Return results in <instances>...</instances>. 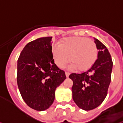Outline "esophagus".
<instances>
[{"instance_id":"34e87169","label":"esophagus","mask_w":123,"mask_h":123,"mask_svg":"<svg viewBox=\"0 0 123 123\" xmlns=\"http://www.w3.org/2000/svg\"><path fill=\"white\" fill-rule=\"evenodd\" d=\"M65 75L67 77H68V76L70 75V73H68V72H65Z\"/></svg>"}]
</instances>
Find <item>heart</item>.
<instances>
[{"mask_svg":"<svg viewBox=\"0 0 123 123\" xmlns=\"http://www.w3.org/2000/svg\"><path fill=\"white\" fill-rule=\"evenodd\" d=\"M52 55L55 64L64 68L71 62L70 68L80 71L89 69L97 59L98 49L94 41L85 37H67L60 41L59 46H53Z\"/></svg>","mask_w":123,"mask_h":123,"instance_id":"b5f03b06","label":"heart"}]
</instances>
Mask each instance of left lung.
Wrapping results in <instances>:
<instances>
[{
  "instance_id": "8db88e82",
  "label": "left lung",
  "mask_w": 123,
  "mask_h": 123,
  "mask_svg": "<svg viewBox=\"0 0 123 123\" xmlns=\"http://www.w3.org/2000/svg\"><path fill=\"white\" fill-rule=\"evenodd\" d=\"M98 52L97 59L89 69L80 74H70L73 81V98L80 109L90 111L97 108L107 95L111 80L112 61L106 47L94 38Z\"/></svg>"
}]
</instances>
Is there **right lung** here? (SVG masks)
Wrapping results in <instances>:
<instances>
[{
    "mask_svg": "<svg viewBox=\"0 0 123 123\" xmlns=\"http://www.w3.org/2000/svg\"><path fill=\"white\" fill-rule=\"evenodd\" d=\"M52 37L38 38L24 47L17 61V84L26 105L43 111L52 105L55 90L66 79L52 55Z\"/></svg>",
    "mask_w": 123,
    "mask_h": 123,
    "instance_id": "right-lung-1",
    "label": "right lung"
}]
</instances>
